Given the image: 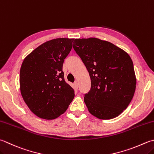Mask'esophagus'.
Returning a JSON list of instances; mask_svg holds the SVG:
<instances>
[{
	"label": "esophagus",
	"instance_id": "esophagus-1",
	"mask_svg": "<svg viewBox=\"0 0 154 154\" xmlns=\"http://www.w3.org/2000/svg\"><path fill=\"white\" fill-rule=\"evenodd\" d=\"M74 85L75 87H76V88H78V87H79V84H78L77 81H75V82L74 83Z\"/></svg>",
	"mask_w": 154,
	"mask_h": 154
}]
</instances>
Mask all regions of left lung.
<instances>
[{"mask_svg": "<svg viewBox=\"0 0 154 154\" xmlns=\"http://www.w3.org/2000/svg\"><path fill=\"white\" fill-rule=\"evenodd\" d=\"M73 43L91 78V89L84 97L89 113L101 119L115 118L128 107L135 91L131 57L115 45L97 38H76Z\"/></svg>", "mask_w": 154, "mask_h": 154, "instance_id": "obj_1", "label": "left lung"}]
</instances>
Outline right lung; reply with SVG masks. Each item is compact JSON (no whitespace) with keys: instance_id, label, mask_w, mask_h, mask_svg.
<instances>
[{"instance_id":"add662e5","label":"right lung","mask_w":154,"mask_h":154,"mask_svg":"<svg viewBox=\"0 0 154 154\" xmlns=\"http://www.w3.org/2000/svg\"><path fill=\"white\" fill-rule=\"evenodd\" d=\"M74 38L45 42L27 55L20 70V89L25 103L41 118L56 119L65 113L75 96L65 82L63 65Z\"/></svg>"}]
</instances>
